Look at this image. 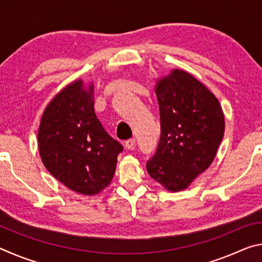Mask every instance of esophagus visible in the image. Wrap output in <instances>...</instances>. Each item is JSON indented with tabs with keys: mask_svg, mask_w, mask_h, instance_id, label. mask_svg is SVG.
<instances>
[{
	"mask_svg": "<svg viewBox=\"0 0 262 262\" xmlns=\"http://www.w3.org/2000/svg\"><path fill=\"white\" fill-rule=\"evenodd\" d=\"M135 144H136V140H135V139H129V140H127V141L125 142V147H126L128 150L134 149Z\"/></svg>",
	"mask_w": 262,
	"mask_h": 262,
	"instance_id": "1",
	"label": "esophagus"
}]
</instances>
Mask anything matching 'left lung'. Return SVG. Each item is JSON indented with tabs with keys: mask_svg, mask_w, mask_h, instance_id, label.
Returning <instances> with one entry per match:
<instances>
[{
	"mask_svg": "<svg viewBox=\"0 0 262 262\" xmlns=\"http://www.w3.org/2000/svg\"><path fill=\"white\" fill-rule=\"evenodd\" d=\"M156 96L161 139L147 171L167 190L179 192L214 161L224 135V114L214 94L184 70L159 79Z\"/></svg>",
	"mask_w": 262,
	"mask_h": 262,
	"instance_id": "1",
	"label": "left lung"
}]
</instances>
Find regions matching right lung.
<instances>
[{
	"label": "right lung",
	"mask_w": 262,
	"mask_h": 262,
	"mask_svg": "<svg viewBox=\"0 0 262 262\" xmlns=\"http://www.w3.org/2000/svg\"><path fill=\"white\" fill-rule=\"evenodd\" d=\"M94 85L74 82L60 91L42 114L38 145L43 165L69 189L83 195L101 192L112 180L119 152L95 113Z\"/></svg>",
	"instance_id": "add662e5"
}]
</instances>
